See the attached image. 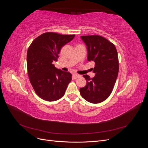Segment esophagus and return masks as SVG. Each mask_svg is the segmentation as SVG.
Segmentation results:
<instances>
[{"instance_id":"34e87169","label":"esophagus","mask_w":148,"mask_h":148,"mask_svg":"<svg viewBox=\"0 0 148 148\" xmlns=\"http://www.w3.org/2000/svg\"><path fill=\"white\" fill-rule=\"evenodd\" d=\"M73 77L74 78H79V77H81V75H78V74H77V73H74L73 75Z\"/></svg>"}]
</instances>
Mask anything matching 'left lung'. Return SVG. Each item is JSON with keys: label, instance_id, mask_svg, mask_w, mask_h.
Instances as JSON below:
<instances>
[{"label": "left lung", "instance_id": "1", "mask_svg": "<svg viewBox=\"0 0 148 148\" xmlns=\"http://www.w3.org/2000/svg\"><path fill=\"white\" fill-rule=\"evenodd\" d=\"M81 38L87 46L88 60L95 63V77L83 75L87 83L79 92L88 102L97 104L107 99L113 90L119 70L117 51L113 43L101 36H82Z\"/></svg>", "mask_w": 148, "mask_h": 148}]
</instances>
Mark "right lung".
I'll list each match as a JSON object with an SVG mask.
<instances>
[{
	"mask_svg": "<svg viewBox=\"0 0 148 148\" xmlns=\"http://www.w3.org/2000/svg\"><path fill=\"white\" fill-rule=\"evenodd\" d=\"M75 34L43 33L36 38L27 52V70L30 83L37 95L47 101L60 99L71 80V74L56 68L61 48Z\"/></svg>",
	"mask_w": 148,
	"mask_h": 148,
	"instance_id": "obj_1",
	"label": "right lung"
}]
</instances>
